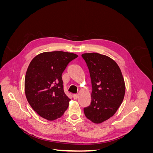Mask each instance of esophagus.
<instances>
[{
  "mask_svg": "<svg viewBox=\"0 0 153 153\" xmlns=\"http://www.w3.org/2000/svg\"><path fill=\"white\" fill-rule=\"evenodd\" d=\"M73 98H74V99H77V98H78V95L77 94H73Z\"/></svg>",
  "mask_w": 153,
  "mask_h": 153,
  "instance_id": "esophagus-1",
  "label": "esophagus"
}]
</instances>
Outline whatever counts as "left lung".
<instances>
[{"instance_id": "1", "label": "left lung", "mask_w": 153, "mask_h": 153, "mask_svg": "<svg viewBox=\"0 0 153 153\" xmlns=\"http://www.w3.org/2000/svg\"><path fill=\"white\" fill-rule=\"evenodd\" d=\"M89 69L92 85L91 102L84 108L85 117L101 123L114 115L121 105L125 84L119 67L111 58L98 53L82 55Z\"/></svg>"}]
</instances>
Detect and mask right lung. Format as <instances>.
Masks as SVG:
<instances>
[{
  "mask_svg": "<svg viewBox=\"0 0 153 153\" xmlns=\"http://www.w3.org/2000/svg\"><path fill=\"white\" fill-rule=\"evenodd\" d=\"M78 55L62 51L40 53L32 60L25 78L27 101L35 112L48 121L60 118L70 100L64 92L62 74Z\"/></svg>",
  "mask_w": 153,
  "mask_h": 153,
  "instance_id": "right-lung-1",
  "label": "right lung"
}]
</instances>
